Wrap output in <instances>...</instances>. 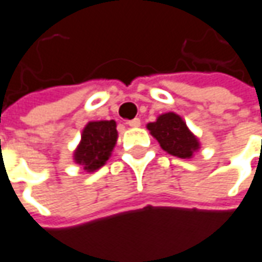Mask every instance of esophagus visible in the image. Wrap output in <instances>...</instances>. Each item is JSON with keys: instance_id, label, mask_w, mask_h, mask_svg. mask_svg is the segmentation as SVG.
Returning a JSON list of instances; mask_svg holds the SVG:
<instances>
[{"instance_id": "1", "label": "esophagus", "mask_w": 262, "mask_h": 262, "mask_svg": "<svg viewBox=\"0 0 262 262\" xmlns=\"http://www.w3.org/2000/svg\"><path fill=\"white\" fill-rule=\"evenodd\" d=\"M126 125H129L130 127H139V126L142 125V122H140V119H139V118H135V119L129 120Z\"/></svg>"}]
</instances>
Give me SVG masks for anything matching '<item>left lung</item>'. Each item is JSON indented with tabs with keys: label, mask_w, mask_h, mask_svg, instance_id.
Here are the masks:
<instances>
[{
	"label": "left lung",
	"mask_w": 262,
	"mask_h": 262,
	"mask_svg": "<svg viewBox=\"0 0 262 262\" xmlns=\"http://www.w3.org/2000/svg\"><path fill=\"white\" fill-rule=\"evenodd\" d=\"M150 135L160 143L161 148L180 159H192L201 148L198 137L189 130L180 115L176 112L161 114L156 122L147 123Z\"/></svg>",
	"instance_id": "1"
}]
</instances>
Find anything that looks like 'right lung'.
Returning a JSON list of instances; mask_svg holds the SVG:
<instances>
[{
	"mask_svg": "<svg viewBox=\"0 0 262 262\" xmlns=\"http://www.w3.org/2000/svg\"><path fill=\"white\" fill-rule=\"evenodd\" d=\"M118 140L115 120L88 122L81 133V140L74 150L73 159L86 172L99 170L108 161Z\"/></svg>",
	"mask_w": 262,
	"mask_h": 262,
	"instance_id": "obj_1",
	"label": "right lung"
}]
</instances>
